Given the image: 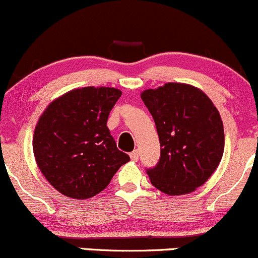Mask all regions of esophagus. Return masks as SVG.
<instances>
[{
	"label": "esophagus",
	"mask_w": 258,
	"mask_h": 258,
	"mask_svg": "<svg viewBox=\"0 0 258 258\" xmlns=\"http://www.w3.org/2000/svg\"><path fill=\"white\" fill-rule=\"evenodd\" d=\"M130 159H132L133 161H138V159H139V151L138 150H134L130 153Z\"/></svg>",
	"instance_id": "obj_1"
}]
</instances>
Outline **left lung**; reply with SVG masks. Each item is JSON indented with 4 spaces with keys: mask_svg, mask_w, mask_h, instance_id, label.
<instances>
[{
    "mask_svg": "<svg viewBox=\"0 0 258 258\" xmlns=\"http://www.w3.org/2000/svg\"><path fill=\"white\" fill-rule=\"evenodd\" d=\"M140 97L160 142V159L147 170L151 184L168 195L192 192L208 181L224 154L219 110L203 90L190 84L166 83Z\"/></svg>",
    "mask_w": 258,
    "mask_h": 258,
    "instance_id": "obj_1",
    "label": "left lung"
}]
</instances>
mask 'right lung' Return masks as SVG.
I'll list each match as a JSON object with an SVG mask.
<instances>
[{"label": "right lung", "mask_w": 258, "mask_h": 258, "mask_svg": "<svg viewBox=\"0 0 258 258\" xmlns=\"http://www.w3.org/2000/svg\"><path fill=\"white\" fill-rule=\"evenodd\" d=\"M121 92L84 87L57 98L38 119L33 134L37 165L64 196L84 200L99 194L130 160L107 126Z\"/></svg>", "instance_id": "right-lung-1"}]
</instances>
